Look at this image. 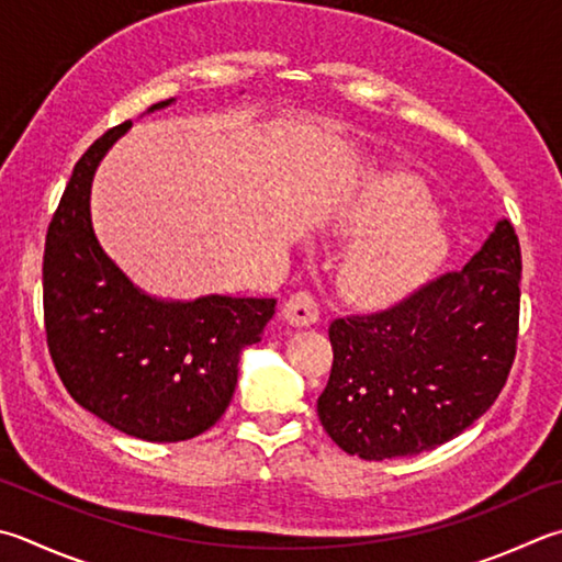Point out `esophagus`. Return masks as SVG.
<instances>
[{
    "instance_id": "34e87169",
    "label": "esophagus",
    "mask_w": 562,
    "mask_h": 562,
    "mask_svg": "<svg viewBox=\"0 0 562 562\" xmlns=\"http://www.w3.org/2000/svg\"><path fill=\"white\" fill-rule=\"evenodd\" d=\"M284 319L294 326H310L319 322V304L316 297L307 290H300L290 294V300L284 302Z\"/></svg>"
}]
</instances>
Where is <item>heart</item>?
<instances>
[{
    "mask_svg": "<svg viewBox=\"0 0 562 562\" xmlns=\"http://www.w3.org/2000/svg\"><path fill=\"white\" fill-rule=\"evenodd\" d=\"M430 216V201L413 181L383 179L346 203L344 226L373 236L346 268V288L363 302H387L430 278L447 240Z\"/></svg>",
    "mask_w": 562,
    "mask_h": 562,
    "instance_id": "b5f03b06",
    "label": "heart"
}]
</instances>
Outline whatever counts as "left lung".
<instances>
[{
  "instance_id": "left-lung-1",
  "label": "left lung",
  "mask_w": 562,
  "mask_h": 562,
  "mask_svg": "<svg viewBox=\"0 0 562 562\" xmlns=\"http://www.w3.org/2000/svg\"><path fill=\"white\" fill-rule=\"evenodd\" d=\"M521 246L498 221L462 270L393 307L329 326L331 373L316 401L326 435L361 459L435 450L482 417L516 359Z\"/></svg>"
}]
</instances>
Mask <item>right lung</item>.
<instances>
[{
  "label": "right lung",
  "instance_id": "1",
  "mask_svg": "<svg viewBox=\"0 0 562 562\" xmlns=\"http://www.w3.org/2000/svg\"><path fill=\"white\" fill-rule=\"evenodd\" d=\"M171 103L151 105L149 110ZM110 127L76 161L46 231L44 326L50 361L78 405L147 442L191 440L221 420L238 361L260 341L274 300L201 297L159 302L112 262L90 226V181L112 142Z\"/></svg>",
  "mask_w": 562,
  "mask_h": 562
}]
</instances>
